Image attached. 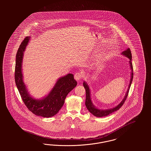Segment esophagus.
I'll return each mask as SVG.
<instances>
[{
  "label": "esophagus",
  "mask_w": 151,
  "mask_h": 151,
  "mask_svg": "<svg viewBox=\"0 0 151 151\" xmlns=\"http://www.w3.org/2000/svg\"><path fill=\"white\" fill-rule=\"evenodd\" d=\"M82 78H83V75L80 72L76 73L74 75V78L76 81H80V80H81Z\"/></svg>",
  "instance_id": "34e87169"
}]
</instances>
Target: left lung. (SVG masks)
Returning a JSON list of instances; mask_svg holds the SVG:
<instances>
[{
    "label": "left lung",
    "instance_id": "8db88e82",
    "mask_svg": "<svg viewBox=\"0 0 151 151\" xmlns=\"http://www.w3.org/2000/svg\"><path fill=\"white\" fill-rule=\"evenodd\" d=\"M122 55L127 57L129 59V65H130V68L131 70V80H130V82H129V86L128 88L127 91L126 93L125 96L124 97V99H123V100L121 102V103L119 104H118L116 106H115L114 108H112V109H106V110H101V109H99L97 108H96L94 106L92 100H91V92H90V89H89V87L88 86V85L86 84L85 81L83 83V86L84 87V88L86 89V105L87 109L89 110V111L90 113H91L93 115L97 116V117H102V116H105L107 115H109L110 114H111L112 113L114 112L115 111L119 110L120 108H121L123 104L124 103L125 101L126 100L129 92V88L131 85L132 83V81L133 79V67H132V63L131 62V59H132V55H131V52L129 48H128L127 50L123 51L122 52Z\"/></svg>",
    "mask_w": 151,
    "mask_h": 151
}]
</instances>
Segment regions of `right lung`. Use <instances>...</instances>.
I'll use <instances>...</instances> for the list:
<instances>
[{"mask_svg": "<svg viewBox=\"0 0 151 151\" xmlns=\"http://www.w3.org/2000/svg\"><path fill=\"white\" fill-rule=\"evenodd\" d=\"M30 37H26L22 41L16 55L14 71L15 83L24 104L31 112L37 116L46 118L51 117L57 114L63 106L66 96L76 86L77 81L72 73H68L58 80L50 93L41 100L32 97L23 81L22 62L26 46Z\"/></svg>", "mask_w": 151, "mask_h": 151, "instance_id": "obj_1", "label": "right lung"}]
</instances>
